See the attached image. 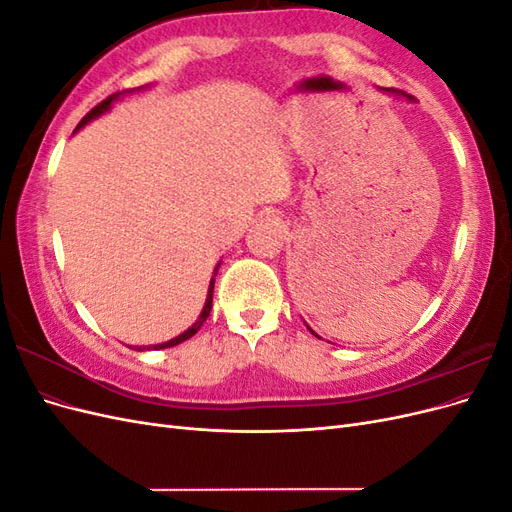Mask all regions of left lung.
Segmentation results:
<instances>
[{"mask_svg":"<svg viewBox=\"0 0 512 512\" xmlns=\"http://www.w3.org/2000/svg\"><path fill=\"white\" fill-rule=\"evenodd\" d=\"M380 91H382V94H389V96H395V98H404V100H408V102H414V98H412V96H408L406 91H399V89H389V87H380ZM307 329H309V327H307ZM309 333L316 335V337L320 339V335H318L314 329H309Z\"/></svg>","mask_w":512,"mask_h":512,"instance_id":"left-lung-1","label":"left lung"}]
</instances>
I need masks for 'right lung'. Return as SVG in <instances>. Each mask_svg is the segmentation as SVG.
<instances>
[{"instance_id":"add662e5","label":"right lung","mask_w":512,"mask_h":512,"mask_svg":"<svg viewBox=\"0 0 512 512\" xmlns=\"http://www.w3.org/2000/svg\"><path fill=\"white\" fill-rule=\"evenodd\" d=\"M149 85H143V87H136V89H126V91H117V94H113V96H108L104 102H100L96 108H91V111L83 117V121L79 123V126H76V130H81V128H85L89 121H94V119H98L100 115H104V113H108L111 111V106L117 102V100H121L123 96H128V94H134V91H143V89H147ZM218 269H220V262H218V267L213 269V277H211V282H209V290H207V299H205V305H203V312H200V316L196 318V322L192 324L190 329H185L181 335H177V337H173V339H168V342H162V344H153V346H134V350H138V352H143V350H162V348H170V346H177V344H181V342H185V339H190L200 327H203V322L209 318V312H211V303H213V284H215V275H218Z\"/></svg>"}]
</instances>
